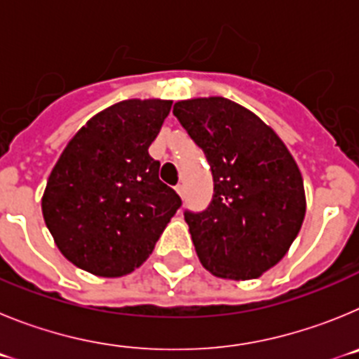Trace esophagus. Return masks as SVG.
Returning a JSON list of instances; mask_svg holds the SVG:
<instances>
[{"label": "esophagus", "mask_w": 359, "mask_h": 359, "mask_svg": "<svg viewBox=\"0 0 359 359\" xmlns=\"http://www.w3.org/2000/svg\"><path fill=\"white\" fill-rule=\"evenodd\" d=\"M176 192L183 198V196H185V185H183V183H177V185H176Z\"/></svg>", "instance_id": "34e87169"}]
</instances>
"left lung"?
Segmentation results:
<instances>
[{
    "label": "left lung",
    "instance_id": "obj_1",
    "mask_svg": "<svg viewBox=\"0 0 359 359\" xmlns=\"http://www.w3.org/2000/svg\"><path fill=\"white\" fill-rule=\"evenodd\" d=\"M172 113L214 177L210 205L185 210L199 261L215 277H261L286 255L306 215L297 161L273 129L228 98L182 100Z\"/></svg>",
    "mask_w": 359,
    "mask_h": 359
}]
</instances>
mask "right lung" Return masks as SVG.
Here are the masks:
<instances>
[{
	"mask_svg": "<svg viewBox=\"0 0 359 359\" xmlns=\"http://www.w3.org/2000/svg\"><path fill=\"white\" fill-rule=\"evenodd\" d=\"M170 106L133 98L107 107L57 160L41 207L57 248L77 268L98 277L131 273L182 207L149 154Z\"/></svg>",
	"mask_w": 359,
	"mask_h": 359,
	"instance_id": "right-lung-1",
	"label": "right lung"
}]
</instances>
